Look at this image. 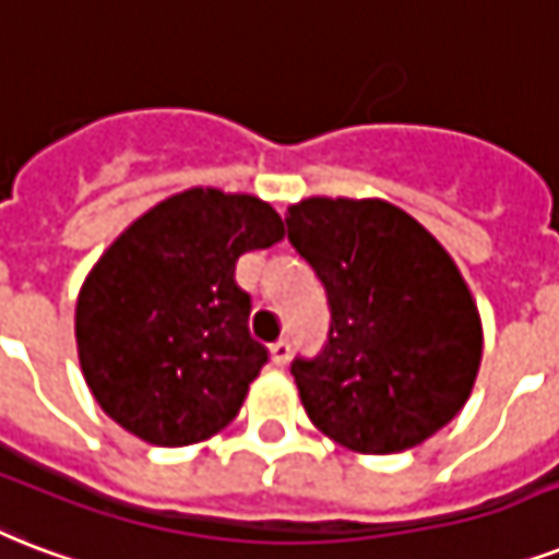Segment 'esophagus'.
Masks as SVG:
<instances>
[{
  "label": "esophagus",
  "instance_id": "34e87169",
  "mask_svg": "<svg viewBox=\"0 0 559 559\" xmlns=\"http://www.w3.org/2000/svg\"><path fill=\"white\" fill-rule=\"evenodd\" d=\"M288 358H292V344L288 341H276L274 347H271V361L276 367H285L288 365Z\"/></svg>",
  "mask_w": 559,
  "mask_h": 559
}]
</instances>
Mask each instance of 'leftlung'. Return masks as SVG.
I'll list each match as a JSON object with an SVG mask.
<instances>
[{
    "label": "left lung",
    "mask_w": 559,
    "mask_h": 559,
    "mask_svg": "<svg viewBox=\"0 0 559 559\" xmlns=\"http://www.w3.org/2000/svg\"><path fill=\"white\" fill-rule=\"evenodd\" d=\"M285 224L332 311L323 353L292 365L311 423L353 452L393 455L455 419L484 335L443 245L382 198H306Z\"/></svg>",
    "instance_id": "left-lung-1"
}]
</instances>
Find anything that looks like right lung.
I'll list each match as a JSON object with an SVG mask.
<instances>
[{"label": "right lung", "instance_id": "obj_1", "mask_svg": "<svg viewBox=\"0 0 559 559\" xmlns=\"http://www.w3.org/2000/svg\"><path fill=\"white\" fill-rule=\"evenodd\" d=\"M283 236L257 194L194 186L104 250L78 294L75 341L107 417L151 445H192L230 426L267 361L236 262Z\"/></svg>", "mask_w": 559, "mask_h": 559}]
</instances>
